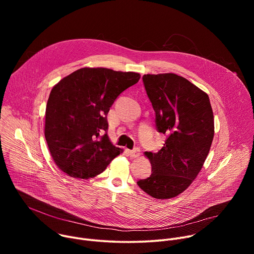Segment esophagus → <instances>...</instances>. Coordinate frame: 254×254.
<instances>
[{
  "label": "esophagus",
  "mask_w": 254,
  "mask_h": 254,
  "mask_svg": "<svg viewBox=\"0 0 254 254\" xmlns=\"http://www.w3.org/2000/svg\"><path fill=\"white\" fill-rule=\"evenodd\" d=\"M140 151H139V149H137V148H135L134 150H131V151H127V154H128V156L129 157H131V158H137V157H139V153Z\"/></svg>",
  "instance_id": "obj_1"
}]
</instances>
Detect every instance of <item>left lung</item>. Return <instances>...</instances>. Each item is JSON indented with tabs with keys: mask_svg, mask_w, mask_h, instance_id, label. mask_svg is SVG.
Listing matches in <instances>:
<instances>
[{
	"mask_svg": "<svg viewBox=\"0 0 254 254\" xmlns=\"http://www.w3.org/2000/svg\"><path fill=\"white\" fill-rule=\"evenodd\" d=\"M142 82L156 113V127L167 135L158 153L146 152L152 165L138 187L156 199L184 192L201 171L214 136V117L207 93L174 73L147 74Z\"/></svg>",
	"mask_w": 254,
	"mask_h": 254,
	"instance_id": "8db88e82",
	"label": "left lung"
}]
</instances>
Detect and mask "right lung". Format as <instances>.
I'll use <instances>...</instances> for the list:
<instances>
[{"instance_id":"1","label":"right lung","mask_w":254,"mask_h":254,"mask_svg":"<svg viewBox=\"0 0 254 254\" xmlns=\"http://www.w3.org/2000/svg\"><path fill=\"white\" fill-rule=\"evenodd\" d=\"M139 78L135 72L84 67L52 88L45 113V138L62 172L92 178L123 153L108 138L106 116L118 96Z\"/></svg>"}]
</instances>
